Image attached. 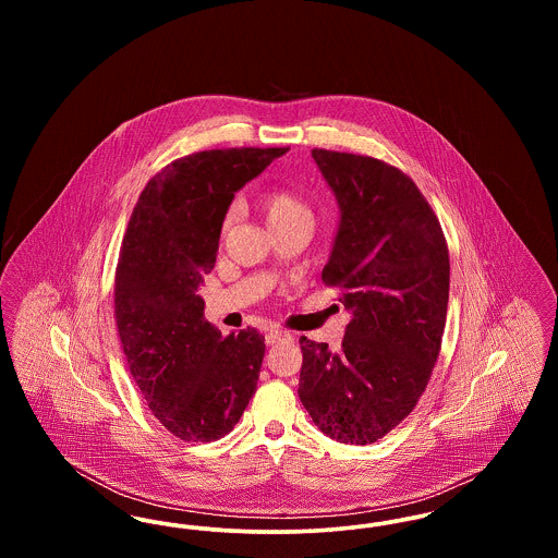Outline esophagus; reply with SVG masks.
Masks as SVG:
<instances>
[{
	"label": "esophagus",
	"mask_w": 558,
	"mask_h": 558,
	"mask_svg": "<svg viewBox=\"0 0 558 558\" xmlns=\"http://www.w3.org/2000/svg\"><path fill=\"white\" fill-rule=\"evenodd\" d=\"M282 341H291V335L284 332V330H278V328H269V330H267V345H276V343H282Z\"/></svg>",
	"instance_id": "obj_1"
}]
</instances>
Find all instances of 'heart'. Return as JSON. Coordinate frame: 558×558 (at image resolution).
<instances>
[{
    "label": "heart",
    "mask_w": 558,
    "mask_h": 558,
    "mask_svg": "<svg viewBox=\"0 0 558 558\" xmlns=\"http://www.w3.org/2000/svg\"><path fill=\"white\" fill-rule=\"evenodd\" d=\"M262 211L266 215L269 226H280V223H291V221H312V209L310 205L291 190L287 187H274L267 190L266 194L259 198ZM228 226V221H226Z\"/></svg>",
    "instance_id": "heart-1"
}]
</instances>
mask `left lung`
Masks as SVG:
<instances>
[{
	"label": "left lung",
	"instance_id": "obj_1",
	"mask_svg": "<svg viewBox=\"0 0 558 558\" xmlns=\"http://www.w3.org/2000/svg\"><path fill=\"white\" fill-rule=\"evenodd\" d=\"M341 223L322 282L351 310L339 351L301 337L299 398L328 437L366 446L414 410L439 357L450 253L423 192L385 160L314 148Z\"/></svg>",
	"mask_w": 558,
	"mask_h": 558
}]
</instances>
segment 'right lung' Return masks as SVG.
Listing matches in <instances>:
<instances>
[{
	"mask_svg": "<svg viewBox=\"0 0 558 558\" xmlns=\"http://www.w3.org/2000/svg\"><path fill=\"white\" fill-rule=\"evenodd\" d=\"M289 148H221L171 160L142 190L114 271L128 368L160 425L182 441L228 435L266 353L255 328L221 332L196 294L211 271L234 192Z\"/></svg>",
	"mask_w": 558,
	"mask_h": 558,
	"instance_id": "1",
	"label": "right lung"
}]
</instances>
